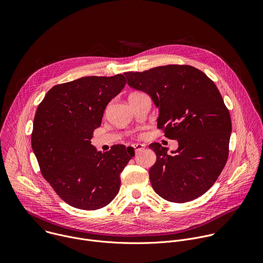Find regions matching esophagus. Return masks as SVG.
I'll list each match as a JSON object with an SVG mask.
<instances>
[{"mask_svg":"<svg viewBox=\"0 0 263 263\" xmlns=\"http://www.w3.org/2000/svg\"><path fill=\"white\" fill-rule=\"evenodd\" d=\"M132 147L134 148V151L137 153V152H140V151H142V149H144L145 145L142 144V143H134V144H132Z\"/></svg>","mask_w":263,"mask_h":263,"instance_id":"34e87169","label":"esophagus"}]
</instances>
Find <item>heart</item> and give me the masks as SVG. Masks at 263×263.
I'll return each mask as SVG.
<instances>
[{"mask_svg": "<svg viewBox=\"0 0 263 263\" xmlns=\"http://www.w3.org/2000/svg\"><path fill=\"white\" fill-rule=\"evenodd\" d=\"M133 95H134V93H133Z\"/></svg>", "mask_w": 263, "mask_h": 263, "instance_id": "obj_1", "label": "heart"}]
</instances>
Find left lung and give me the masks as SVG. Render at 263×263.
Segmentation results:
<instances>
[{
	"label": "left lung",
	"mask_w": 263,
	"mask_h": 263,
	"mask_svg": "<svg viewBox=\"0 0 263 263\" xmlns=\"http://www.w3.org/2000/svg\"><path fill=\"white\" fill-rule=\"evenodd\" d=\"M128 85L144 91L159 108L157 127L178 140V148L154 142L149 181L166 201L185 203L214 184L229 155L232 124L229 110L212 80L191 65L168 64L142 72H125Z\"/></svg>",
	"instance_id": "obj_1"
}]
</instances>
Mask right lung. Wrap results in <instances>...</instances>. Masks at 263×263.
<instances>
[{"mask_svg": "<svg viewBox=\"0 0 263 263\" xmlns=\"http://www.w3.org/2000/svg\"><path fill=\"white\" fill-rule=\"evenodd\" d=\"M124 74L88 76L52 87L37 107L31 143L42 175L68 205L96 210L119 194L121 173L134 149L90 143L108 103L125 87Z\"/></svg>", "mask_w": 263, "mask_h": 263, "instance_id": "1", "label": "right lung"}]
</instances>
